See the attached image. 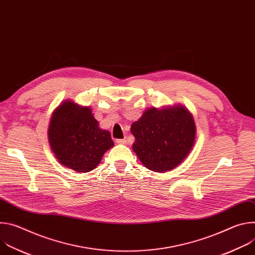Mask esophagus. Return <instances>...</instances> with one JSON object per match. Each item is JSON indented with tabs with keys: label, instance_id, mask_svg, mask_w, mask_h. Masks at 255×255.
Wrapping results in <instances>:
<instances>
[{
	"label": "esophagus",
	"instance_id": "1",
	"mask_svg": "<svg viewBox=\"0 0 255 255\" xmlns=\"http://www.w3.org/2000/svg\"><path fill=\"white\" fill-rule=\"evenodd\" d=\"M116 142L119 143V144H127L128 140H127V138H124V139H117Z\"/></svg>",
	"mask_w": 255,
	"mask_h": 255
}]
</instances>
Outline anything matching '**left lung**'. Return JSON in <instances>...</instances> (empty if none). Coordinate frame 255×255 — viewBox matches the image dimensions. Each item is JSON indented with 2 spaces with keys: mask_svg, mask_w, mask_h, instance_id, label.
Returning a JSON list of instances; mask_svg holds the SVG:
<instances>
[{
  "mask_svg": "<svg viewBox=\"0 0 255 255\" xmlns=\"http://www.w3.org/2000/svg\"><path fill=\"white\" fill-rule=\"evenodd\" d=\"M133 151L142 164L155 172L172 170L190 154L197 128L185 106L149 108L131 125Z\"/></svg>",
  "mask_w": 255,
  "mask_h": 255,
  "instance_id": "left-lung-1",
  "label": "left lung"
}]
</instances>
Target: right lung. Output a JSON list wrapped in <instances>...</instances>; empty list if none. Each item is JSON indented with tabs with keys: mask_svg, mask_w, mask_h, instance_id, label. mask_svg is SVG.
<instances>
[{
	"mask_svg": "<svg viewBox=\"0 0 255 255\" xmlns=\"http://www.w3.org/2000/svg\"><path fill=\"white\" fill-rule=\"evenodd\" d=\"M48 142L58 162L77 172H89L114 146L109 131L101 129L92 109L71 100L63 101L52 112Z\"/></svg>",
	"mask_w": 255,
	"mask_h": 255,
	"instance_id": "add662e5",
	"label": "right lung"
}]
</instances>
